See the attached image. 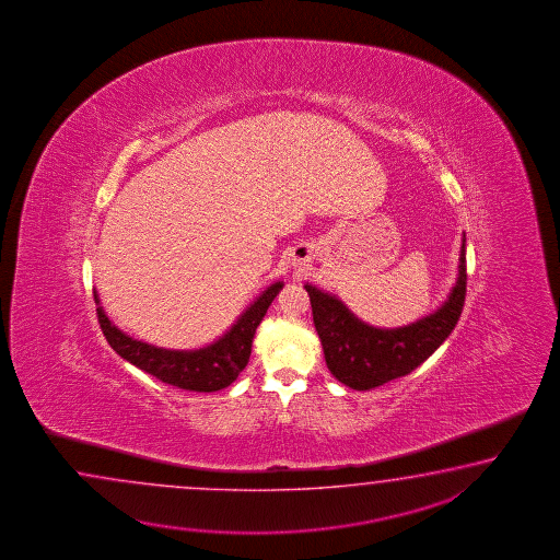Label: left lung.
<instances>
[{
	"label": "left lung",
	"mask_w": 560,
	"mask_h": 560,
	"mask_svg": "<svg viewBox=\"0 0 560 560\" xmlns=\"http://www.w3.org/2000/svg\"><path fill=\"white\" fill-rule=\"evenodd\" d=\"M466 242V240H465ZM453 294L439 312L405 328L381 330L358 320L338 298L306 285L328 370L354 390H372L410 374L451 336L466 298V244Z\"/></svg>",
	"instance_id": "left-lung-1"
}]
</instances>
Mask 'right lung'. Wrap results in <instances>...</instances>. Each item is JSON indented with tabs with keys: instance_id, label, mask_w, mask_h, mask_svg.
Listing matches in <instances>:
<instances>
[{
	"instance_id": "obj_1",
	"label": "right lung",
	"mask_w": 560,
	"mask_h": 560,
	"mask_svg": "<svg viewBox=\"0 0 560 560\" xmlns=\"http://www.w3.org/2000/svg\"><path fill=\"white\" fill-rule=\"evenodd\" d=\"M280 288L282 282H276L268 290H264L262 296L242 314V318L232 326V330L224 338H220L208 348L191 350V352L155 348L140 340H133L107 320L102 306H97L95 312H97V322L106 336L107 345L112 346L124 360L152 374L158 381L178 386L182 390L214 393L230 386L238 378L240 372L246 369L250 360L252 340H254L256 328L262 322L266 310L272 304ZM95 302L100 304L97 294H95Z\"/></svg>"
}]
</instances>
